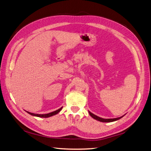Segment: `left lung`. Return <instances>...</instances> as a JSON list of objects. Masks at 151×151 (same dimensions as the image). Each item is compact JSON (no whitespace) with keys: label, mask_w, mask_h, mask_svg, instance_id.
I'll return each instance as SVG.
<instances>
[{"label":"left lung","mask_w":151,"mask_h":151,"mask_svg":"<svg viewBox=\"0 0 151 151\" xmlns=\"http://www.w3.org/2000/svg\"><path fill=\"white\" fill-rule=\"evenodd\" d=\"M89 113L90 116L91 117H93L94 119L98 121H99V122H115V121L120 120V118H122L123 116H124V115H123V116H122L118 117V118H108V119H104V118H102L101 117H99V116H98L96 115H95L94 114L90 112L89 111Z\"/></svg>","instance_id":"obj_1"}]
</instances>
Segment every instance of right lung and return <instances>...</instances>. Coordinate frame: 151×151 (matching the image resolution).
<instances>
[{
  "instance_id": "add662e5",
  "label": "right lung",
  "mask_w": 151,
  "mask_h": 151,
  "mask_svg": "<svg viewBox=\"0 0 151 151\" xmlns=\"http://www.w3.org/2000/svg\"><path fill=\"white\" fill-rule=\"evenodd\" d=\"M62 108L63 107H61L60 109H57V110H56V111H54L53 112L49 113H47V114H36V113H31V112L27 111H26L28 113V114H29V115H32V116H37V117H41V118H48V117H50V116H53L55 115H57V113H58L59 112H60L62 110Z\"/></svg>"
}]
</instances>
